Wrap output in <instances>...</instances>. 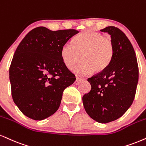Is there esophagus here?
Returning <instances> with one entry per match:
<instances>
[{"label":"esophagus","mask_w":146,"mask_h":146,"mask_svg":"<svg viewBox=\"0 0 146 146\" xmlns=\"http://www.w3.org/2000/svg\"><path fill=\"white\" fill-rule=\"evenodd\" d=\"M82 82V80H81V79H76V80H75L74 82V84L75 85H78V84H80Z\"/></svg>","instance_id":"34e87169"}]
</instances>
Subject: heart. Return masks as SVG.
Returning <instances> with one entry per match:
<instances>
[{
	"instance_id": "1",
	"label": "heart",
	"mask_w": 146,
	"mask_h": 146,
	"mask_svg": "<svg viewBox=\"0 0 146 146\" xmlns=\"http://www.w3.org/2000/svg\"><path fill=\"white\" fill-rule=\"evenodd\" d=\"M113 54L111 38L91 31L77 35L73 39V44L64 43L60 51L63 62L68 69L73 70L84 61L75 71L80 76L90 75L94 71L96 73L104 71L111 62Z\"/></svg>"
}]
</instances>
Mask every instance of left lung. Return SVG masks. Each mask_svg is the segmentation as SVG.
I'll return each instance as SVG.
<instances>
[{"instance_id":"left-lung-1","label":"left lung","mask_w":146,"mask_h":146,"mask_svg":"<svg viewBox=\"0 0 146 146\" xmlns=\"http://www.w3.org/2000/svg\"><path fill=\"white\" fill-rule=\"evenodd\" d=\"M111 36L113 58L104 71L88 79L91 90L82 97L84 109L93 120L108 123L129 110L134 100L139 68L134 49L121 30L108 26L101 30Z\"/></svg>"}]
</instances>
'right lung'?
I'll return each mask as SVG.
<instances>
[{
	"label": "right lung",
	"mask_w": 146,
	"mask_h": 146,
	"mask_svg": "<svg viewBox=\"0 0 146 146\" xmlns=\"http://www.w3.org/2000/svg\"><path fill=\"white\" fill-rule=\"evenodd\" d=\"M78 33L40 26L30 31L17 47L9 80L14 103L26 116L42 120L59 108L63 91L75 81L63 62L61 47Z\"/></svg>",
	"instance_id": "obj_1"
}]
</instances>
